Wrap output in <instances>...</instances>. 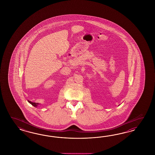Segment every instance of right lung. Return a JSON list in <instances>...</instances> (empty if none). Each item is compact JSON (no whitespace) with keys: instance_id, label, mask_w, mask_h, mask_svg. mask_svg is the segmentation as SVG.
I'll list each match as a JSON object with an SVG mask.
<instances>
[{"instance_id":"1","label":"right lung","mask_w":155,"mask_h":155,"mask_svg":"<svg viewBox=\"0 0 155 155\" xmlns=\"http://www.w3.org/2000/svg\"><path fill=\"white\" fill-rule=\"evenodd\" d=\"M28 102L29 103H31L32 106H33L34 107H37L38 106V103H35V102H31L30 101H28Z\"/></svg>"}]
</instances>
